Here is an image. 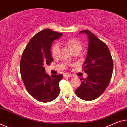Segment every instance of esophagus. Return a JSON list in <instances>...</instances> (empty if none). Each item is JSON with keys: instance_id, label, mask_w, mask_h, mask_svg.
I'll list each match as a JSON object with an SVG mask.
<instances>
[{"instance_id": "esophagus-1", "label": "esophagus", "mask_w": 127, "mask_h": 127, "mask_svg": "<svg viewBox=\"0 0 127 127\" xmlns=\"http://www.w3.org/2000/svg\"><path fill=\"white\" fill-rule=\"evenodd\" d=\"M64 76L66 77H73V75L70 74H64Z\"/></svg>"}]
</instances>
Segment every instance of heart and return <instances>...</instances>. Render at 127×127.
<instances>
[{
	"mask_svg": "<svg viewBox=\"0 0 127 127\" xmlns=\"http://www.w3.org/2000/svg\"><path fill=\"white\" fill-rule=\"evenodd\" d=\"M65 44L69 48L72 52L77 49H82V44L76 38H70L66 41ZM59 44L56 43L54 44L51 49V53L53 56L56 57L58 54V53L60 50Z\"/></svg>",
	"mask_w": 127,
	"mask_h": 127,
	"instance_id": "1",
	"label": "heart"
}]
</instances>
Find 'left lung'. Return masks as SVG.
Returning <instances> with one entry per match:
<instances>
[{
	"instance_id": "1",
	"label": "left lung",
	"mask_w": 127,
	"mask_h": 127,
	"mask_svg": "<svg viewBox=\"0 0 127 127\" xmlns=\"http://www.w3.org/2000/svg\"><path fill=\"white\" fill-rule=\"evenodd\" d=\"M80 33L88 36L87 54L82 66L88 77L86 79L79 77L81 84L76 89L75 94L82 100L91 101L100 96L110 83L113 61L110 50L104 42L89 30Z\"/></svg>"
}]
</instances>
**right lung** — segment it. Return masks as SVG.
Here are the masks:
<instances>
[{
	"mask_svg": "<svg viewBox=\"0 0 127 127\" xmlns=\"http://www.w3.org/2000/svg\"><path fill=\"white\" fill-rule=\"evenodd\" d=\"M62 35L50 29L42 30L31 39L21 56V78L28 93L39 102H51L60 94L59 82L63 75L60 74L50 77L45 73L44 66L53 61L52 43Z\"/></svg>",
	"mask_w": 127,
	"mask_h": 127,
	"instance_id": "obj_1",
	"label": "right lung"
}]
</instances>
